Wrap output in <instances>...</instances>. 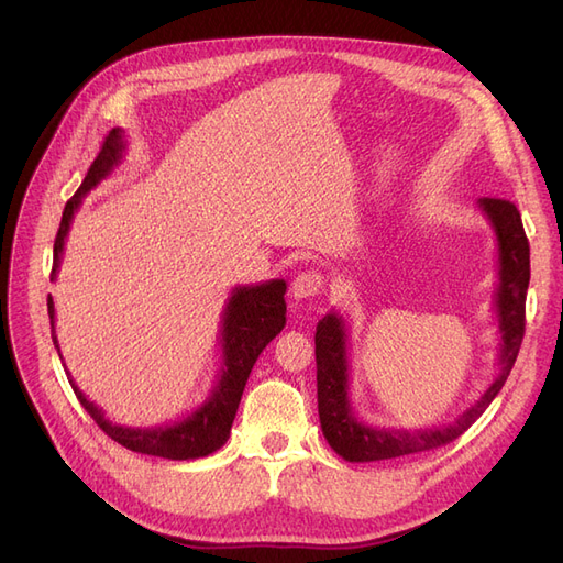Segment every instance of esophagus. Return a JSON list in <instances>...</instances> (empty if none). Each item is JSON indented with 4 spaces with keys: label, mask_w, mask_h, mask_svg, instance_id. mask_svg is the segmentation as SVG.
<instances>
[{
    "label": "esophagus",
    "mask_w": 563,
    "mask_h": 563,
    "mask_svg": "<svg viewBox=\"0 0 563 563\" xmlns=\"http://www.w3.org/2000/svg\"><path fill=\"white\" fill-rule=\"evenodd\" d=\"M323 291V277L317 269H305L291 284V298L294 300H312Z\"/></svg>",
    "instance_id": "34e87169"
}]
</instances>
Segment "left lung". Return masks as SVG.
I'll list each match as a JSON object with an SVG mask.
<instances>
[{"mask_svg": "<svg viewBox=\"0 0 563 563\" xmlns=\"http://www.w3.org/2000/svg\"><path fill=\"white\" fill-rule=\"evenodd\" d=\"M476 207L488 218L498 242V288L496 317L500 329L498 376L484 395L476 399L463 416L451 424H439L428 430H389L371 428L356 420L350 404V364H347V329L345 319L331 312L317 323L314 354H317V404L321 432L329 446L350 463H373L411 453L432 451L449 444L479 418L488 404L503 389L512 371L523 340L526 321V291L531 279V251L521 225V216L512 201L484 197Z\"/></svg>", "mask_w": 563, "mask_h": 563, "instance_id": "left-lung-1", "label": "left lung"}]
</instances>
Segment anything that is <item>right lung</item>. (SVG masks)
Here are the masks:
<instances>
[{"mask_svg":"<svg viewBox=\"0 0 563 563\" xmlns=\"http://www.w3.org/2000/svg\"><path fill=\"white\" fill-rule=\"evenodd\" d=\"M124 131L112 129L108 139L103 141L98 157L93 159L87 178L81 180L77 195L65 203V211L60 218V228L54 242V269H51V282L56 279L65 236L70 232L75 211L84 195L91 192L93 187L112 174V168L122 162L124 152ZM286 282L284 279H269L255 286H236L232 288V296L223 310V321H220V345H223V364H220V376L216 387L211 389L209 399L203 401L197 411L185 416L180 422L164 424V428H124V424H114L106 418L103 408H98L93 401L84 397V391L75 385L73 376L67 373L79 404L87 408V413L96 420V424L103 430L117 444L126 446L129 451L157 455L168 460H195L203 457L225 444L232 422L240 408L246 380L251 376V368L258 360V354L265 350L272 338L282 333L286 327ZM48 317H51V338L58 347L56 329H54V300L48 296ZM63 360V356H60Z\"/></svg>","mask_w":563,"mask_h":563,"instance_id":"1","label":"right lung"}]
</instances>
